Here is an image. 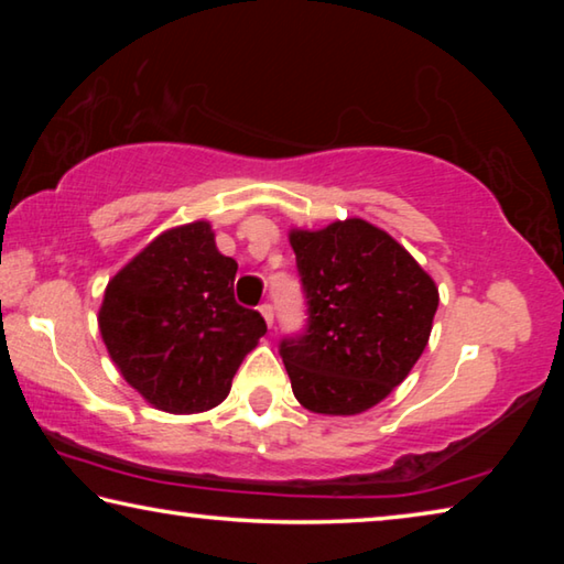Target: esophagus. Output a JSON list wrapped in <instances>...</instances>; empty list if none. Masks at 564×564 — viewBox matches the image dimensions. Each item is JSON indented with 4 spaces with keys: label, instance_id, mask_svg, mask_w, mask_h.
<instances>
[{
    "label": "esophagus",
    "instance_id": "34e87169",
    "mask_svg": "<svg viewBox=\"0 0 564 564\" xmlns=\"http://www.w3.org/2000/svg\"><path fill=\"white\" fill-rule=\"evenodd\" d=\"M259 311H261V316H263V321H265V323H269V326H273V305H271V303H263Z\"/></svg>",
    "mask_w": 564,
    "mask_h": 564
}]
</instances>
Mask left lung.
<instances>
[{
	"label": "left lung",
	"instance_id": "obj_1",
	"mask_svg": "<svg viewBox=\"0 0 564 564\" xmlns=\"http://www.w3.org/2000/svg\"><path fill=\"white\" fill-rule=\"evenodd\" d=\"M308 330L283 340L293 395L321 415L366 413L423 356L441 293L403 243L366 218L289 231Z\"/></svg>",
	"mask_w": 564,
	"mask_h": 564
}]
</instances>
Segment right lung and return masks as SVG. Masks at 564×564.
<instances>
[{
	"label": "right lung",
	"instance_id": "obj_1",
	"mask_svg": "<svg viewBox=\"0 0 564 564\" xmlns=\"http://www.w3.org/2000/svg\"><path fill=\"white\" fill-rule=\"evenodd\" d=\"M238 263L204 218L161 231L111 275L99 333L121 378L171 415L221 405L265 321L234 299Z\"/></svg>",
	"mask_w": 564,
	"mask_h": 564
}]
</instances>
